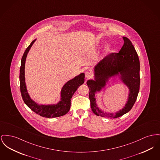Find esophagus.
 Returning a JSON list of instances; mask_svg holds the SVG:
<instances>
[{
	"instance_id": "1",
	"label": "esophagus",
	"mask_w": 160,
	"mask_h": 160,
	"mask_svg": "<svg viewBox=\"0 0 160 160\" xmlns=\"http://www.w3.org/2000/svg\"><path fill=\"white\" fill-rule=\"evenodd\" d=\"M92 73L91 72H89V71H87V72H86V73H85V77H86V78H91V77H92Z\"/></svg>"
}]
</instances>
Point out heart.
<instances>
[{
	"label": "heart",
	"instance_id": "heart-1",
	"mask_svg": "<svg viewBox=\"0 0 160 160\" xmlns=\"http://www.w3.org/2000/svg\"><path fill=\"white\" fill-rule=\"evenodd\" d=\"M109 50V46H107L106 48V49H105V51L108 52Z\"/></svg>",
	"mask_w": 160,
	"mask_h": 160
}]
</instances>
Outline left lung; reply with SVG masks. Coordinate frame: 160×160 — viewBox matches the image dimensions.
Segmentation results:
<instances>
[{"mask_svg":"<svg viewBox=\"0 0 160 160\" xmlns=\"http://www.w3.org/2000/svg\"><path fill=\"white\" fill-rule=\"evenodd\" d=\"M124 45L119 52H112L105 57L95 68V80H89L87 85L89 88V100L92 112L98 116L118 118L128 112L135 103L140 90V60L131 41L123 37ZM120 72L123 81L130 90L129 98L125 108L118 113L107 114L98 109L95 102L94 92L103 87L109 77Z\"/></svg>","mask_w":160,"mask_h":160,"instance_id":"8db88e82","label":"left lung"}]
</instances>
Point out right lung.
Masks as SVG:
<instances>
[{
  "instance_id": "1",
  "label": "right lung",
  "mask_w": 160,
  "mask_h": 160,
  "mask_svg": "<svg viewBox=\"0 0 160 160\" xmlns=\"http://www.w3.org/2000/svg\"><path fill=\"white\" fill-rule=\"evenodd\" d=\"M36 40H33L24 52L21 60L20 68V89L23 102L29 108L38 115L47 118H54L65 115L70 109L71 100L77 88L85 81V74L82 73L74 78L68 81L61 91V101L54 105H38L33 102L27 92L25 80V64L28 52Z\"/></svg>"
}]
</instances>
